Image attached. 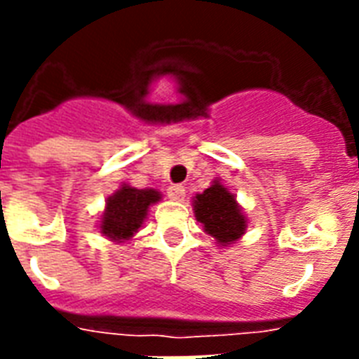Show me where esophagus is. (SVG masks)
<instances>
[{
	"mask_svg": "<svg viewBox=\"0 0 359 359\" xmlns=\"http://www.w3.org/2000/svg\"><path fill=\"white\" fill-rule=\"evenodd\" d=\"M168 196H169V199H173V201H182V199H184V196H186L184 186L171 184L168 188Z\"/></svg>",
	"mask_w": 359,
	"mask_h": 359,
	"instance_id": "34e87169",
	"label": "esophagus"
}]
</instances>
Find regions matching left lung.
Returning <instances> with one entry per match:
<instances>
[{
    "mask_svg": "<svg viewBox=\"0 0 359 359\" xmlns=\"http://www.w3.org/2000/svg\"><path fill=\"white\" fill-rule=\"evenodd\" d=\"M197 222H201L208 235L222 245L235 244L245 233V216L240 210L235 196L219 180L194 199Z\"/></svg>",
    "mask_w": 359,
    "mask_h": 359,
    "instance_id": "obj_1",
    "label": "left lung"
}]
</instances>
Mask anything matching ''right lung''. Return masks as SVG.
<instances>
[{
  "instance_id": "obj_1",
  "label": "right lung",
  "mask_w": 359,
  "mask_h": 359,
  "mask_svg": "<svg viewBox=\"0 0 359 359\" xmlns=\"http://www.w3.org/2000/svg\"><path fill=\"white\" fill-rule=\"evenodd\" d=\"M160 199H162L160 191L152 188L137 190L128 184H123L106 201V210L100 222V233L114 242L132 238L143 224L149 207Z\"/></svg>"
}]
</instances>
